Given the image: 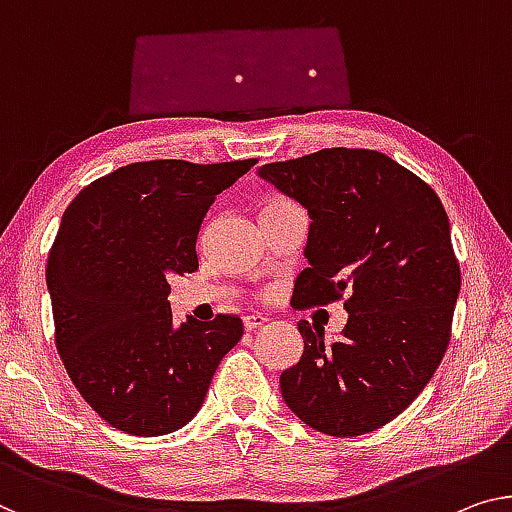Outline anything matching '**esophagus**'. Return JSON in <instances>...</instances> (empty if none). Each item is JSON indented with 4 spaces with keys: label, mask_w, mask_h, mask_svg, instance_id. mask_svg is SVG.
I'll use <instances>...</instances> for the list:
<instances>
[{
    "label": "esophagus",
    "mask_w": 512,
    "mask_h": 512,
    "mask_svg": "<svg viewBox=\"0 0 512 512\" xmlns=\"http://www.w3.org/2000/svg\"><path fill=\"white\" fill-rule=\"evenodd\" d=\"M269 319L262 317V315H246L243 317V326H246V331H257L259 326H264Z\"/></svg>",
    "instance_id": "obj_1"
}]
</instances>
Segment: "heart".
Here are the masks:
<instances>
[{"label":"heart","instance_id":"b5f03b06","mask_svg":"<svg viewBox=\"0 0 512 512\" xmlns=\"http://www.w3.org/2000/svg\"><path fill=\"white\" fill-rule=\"evenodd\" d=\"M289 200H282V197H266V200L259 204V213L262 211H273V209H282V207H289Z\"/></svg>","mask_w":512,"mask_h":512}]
</instances>
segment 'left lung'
I'll list each match as a JSON object with an SVG mask.
<instances>
[{
    "label": "left lung",
    "instance_id": "8db88e82",
    "mask_svg": "<svg viewBox=\"0 0 512 512\" xmlns=\"http://www.w3.org/2000/svg\"><path fill=\"white\" fill-rule=\"evenodd\" d=\"M257 177L308 211L296 308L347 296V326L324 342L299 322L303 356L280 375L282 400L329 437L391 423L423 391L451 340L460 266L437 193L370 149H322Z\"/></svg>",
    "mask_w": 512,
    "mask_h": 512
}]
</instances>
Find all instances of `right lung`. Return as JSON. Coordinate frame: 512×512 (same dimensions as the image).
<instances>
[{
    "mask_svg": "<svg viewBox=\"0 0 512 512\" xmlns=\"http://www.w3.org/2000/svg\"><path fill=\"white\" fill-rule=\"evenodd\" d=\"M253 165L131 163L61 216L45 269L55 342L82 398L117 430L158 437L190 423L241 340L236 315L174 324L167 278L197 271L204 216Z\"/></svg>",
    "mask_w": 512,
    "mask_h": 512,
    "instance_id": "1",
    "label": "right lung"
}]
</instances>
